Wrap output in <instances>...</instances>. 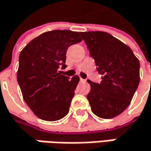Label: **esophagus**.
<instances>
[{
	"label": "esophagus",
	"mask_w": 151,
	"mask_h": 151,
	"mask_svg": "<svg viewBox=\"0 0 151 151\" xmlns=\"http://www.w3.org/2000/svg\"><path fill=\"white\" fill-rule=\"evenodd\" d=\"M80 82H86V80H85V79H83L82 78H80Z\"/></svg>",
	"instance_id": "1"
}]
</instances>
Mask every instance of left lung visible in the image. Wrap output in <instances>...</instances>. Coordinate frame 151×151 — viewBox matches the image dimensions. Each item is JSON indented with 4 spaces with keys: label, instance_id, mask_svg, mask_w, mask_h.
Wrapping results in <instances>:
<instances>
[{
    "label": "left lung",
    "instance_id": "obj_1",
    "mask_svg": "<svg viewBox=\"0 0 151 151\" xmlns=\"http://www.w3.org/2000/svg\"><path fill=\"white\" fill-rule=\"evenodd\" d=\"M82 38L102 75L100 84L87 80V95L94 114L102 119L120 114L129 106L139 84L140 64L132 50L104 31L81 32Z\"/></svg>",
    "mask_w": 151,
    "mask_h": 151
}]
</instances>
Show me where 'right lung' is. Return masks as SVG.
Listing matches in <instances>:
<instances>
[{
  "instance_id": "obj_1",
  "label": "right lung",
  "mask_w": 151,
  "mask_h": 151,
  "mask_svg": "<svg viewBox=\"0 0 151 151\" xmlns=\"http://www.w3.org/2000/svg\"><path fill=\"white\" fill-rule=\"evenodd\" d=\"M82 41L80 33L68 30L47 31L31 40L20 52L17 80L23 98L42 120L55 121L69 112L79 77L60 73L67 49Z\"/></svg>"
}]
</instances>
